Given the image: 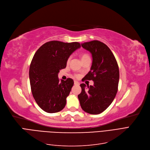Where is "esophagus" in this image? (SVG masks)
Listing matches in <instances>:
<instances>
[{
	"mask_svg": "<svg viewBox=\"0 0 150 150\" xmlns=\"http://www.w3.org/2000/svg\"><path fill=\"white\" fill-rule=\"evenodd\" d=\"M74 85H80V83L77 81H74Z\"/></svg>",
	"mask_w": 150,
	"mask_h": 150,
	"instance_id": "obj_1",
	"label": "esophagus"
}]
</instances>
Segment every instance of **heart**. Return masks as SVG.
<instances>
[{"label":"heart","instance_id":"1","mask_svg":"<svg viewBox=\"0 0 150 150\" xmlns=\"http://www.w3.org/2000/svg\"><path fill=\"white\" fill-rule=\"evenodd\" d=\"M88 57H90L89 55H88V54L83 53V54H82L81 55V60H82V59H85V58H88ZM70 57H69V58H68V59H67V62H68V63L70 62Z\"/></svg>","mask_w":150,"mask_h":150}]
</instances>
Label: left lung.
Listing matches in <instances>:
<instances>
[{"label":"left lung","mask_w":150,"mask_h":150,"mask_svg":"<svg viewBox=\"0 0 150 150\" xmlns=\"http://www.w3.org/2000/svg\"><path fill=\"white\" fill-rule=\"evenodd\" d=\"M92 55L93 62L85 80H93L90 86L81 83V92L78 95L80 106L85 112L99 114L106 110L114 99L118 90L119 70L110 49L97 40L81 44Z\"/></svg>","instance_id":"obj_1"}]
</instances>
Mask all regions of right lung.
<instances>
[{
    "label": "right lung",
    "mask_w": 150,
    "mask_h": 150,
    "mask_svg": "<svg viewBox=\"0 0 150 150\" xmlns=\"http://www.w3.org/2000/svg\"><path fill=\"white\" fill-rule=\"evenodd\" d=\"M80 47L77 42L51 41L42 45L33 56L29 71L31 92L45 112H57L65 106L74 82L71 79L60 80L58 74L66 67L70 55Z\"/></svg>",
    "instance_id": "obj_1"
}]
</instances>
